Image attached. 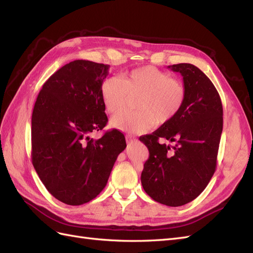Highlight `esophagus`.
<instances>
[{
  "label": "esophagus",
  "mask_w": 253,
  "mask_h": 253,
  "mask_svg": "<svg viewBox=\"0 0 253 253\" xmlns=\"http://www.w3.org/2000/svg\"><path fill=\"white\" fill-rule=\"evenodd\" d=\"M126 140L127 143H133V142L137 141V139L134 138V137H132V136H126Z\"/></svg>",
  "instance_id": "34e87169"
}]
</instances>
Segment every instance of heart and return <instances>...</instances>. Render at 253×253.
<instances>
[{"label":"heart","instance_id":"b5f03b06","mask_svg":"<svg viewBox=\"0 0 253 253\" xmlns=\"http://www.w3.org/2000/svg\"><path fill=\"white\" fill-rule=\"evenodd\" d=\"M186 94L180 81L154 66L136 68L125 74L122 79L110 77L101 85V97L109 113L121 111L129 97H140L136 105L138 112H120L110 120L113 128L131 134H142L155 125L169 124L180 112Z\"/></svg>","mask_w":253,"mask_h":253}]
</instances>
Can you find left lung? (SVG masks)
I'll return each instance as SVG.
<instances>
[{
    "instance_id": "1",
    "label": "left lung",
    "mask_w": 253,
    "mask_h": 253,
    "mask_svg": "<svg viewBox=\"0 0 253 253\" xmlns=\"http://www.w3.org/2000/svg\"><path fill=\"white\" fill-rule=\"evenodd\" d=\"M168 68L182 76L186 100L171 122L139 138L150 153L141 183L154 201L179 207L195 200L215 172L223 105L215 86L200 68L190 63ZM159 139L174 145L159 144Z\"/></svg>"
}]
</instances>
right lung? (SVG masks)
<instances>
[{"label": "right lung", "instance_id": "add662e5", "mask_svg": "<svg viewBox=\"0 0 253 253\" xmlns=\"http://www.w3.org/2000/svg\"><path fill=\"white\" fill-rule=\"evenodd\" d=\"M110 65L75 60L43 84L32 117V159L48 192L79 206L106 186L115 162L126 147L118 129L99 139L90 134L108 122L101 85Z\"/></svg>", "mask_w": 253, "mask_h": 253}]
</instances>
